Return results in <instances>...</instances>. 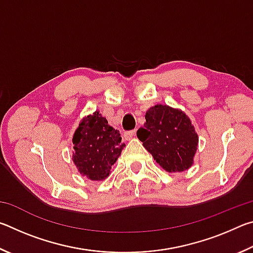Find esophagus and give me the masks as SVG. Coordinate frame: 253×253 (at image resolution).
<instances>
[{"mask_svg":"<svg viewBox=\"0 0 253 253\" xmlns=\"http://www.w3.org/2000/svg\"><path fill=\"white\" fill-rule=\"evenodd\" d=\"M136 135V130H129V131H125L124 132V139L125 140H129L132 137Z\"/></svg>","mask_w":253,"mask_h":253,"instance_id":"1","label":"esophagus"}]
</instances>
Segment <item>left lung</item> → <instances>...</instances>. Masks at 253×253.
I'll return each instance as SVG.
<instances>
[{"label":"left lung","instance_id":"1","mask_svg":"<svg viewBox=\"0 0 253 253\" xmlns=\"http://www.w3.org/2000/svg\"><path fill=\"white\" fill-rule=\"evenodd\" d=\"M146 123L137 131L144 147L168 172H183L193 164L199 137L183 111L156 105L149 109Z\"/></svg>","mask_w":253,"mask_h":253}]
</instances>
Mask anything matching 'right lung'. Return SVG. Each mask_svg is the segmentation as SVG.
I'll list each match as a JSON object with an SVG mask.
<instances>
[{
    "instance_id": "add662e5",
    "label": "right lung",
    "mask_w": 253,
    "mask_h": 253,
    "mask_svg": "<svg viewBox=\"0 0 253 253\" xmlns=\"http://www.w3.org/2000/svg\"><path fill=\"white\" fill-rule=\"evenodd\" d=\"M72 142L75 149L72 158L77 169L92 181L108 176L111 165L125 146L121 143L119 131L109 126L98 111L81 121Z\"/></svg>"
}]
</instances>
